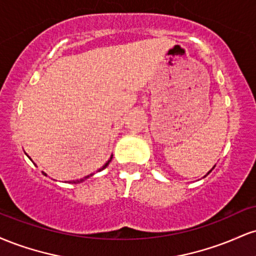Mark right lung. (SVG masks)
Instances as JSON below:
<instances>
[{
	"mask_svg": "<svg viewBox=\"0 0 256 256\" xmlns=\"http://www.w3.org/2000/svg\"><path fill=\"white\" fill-rule=\"evenodd\" d=\"M112 158H113V156H110V160H108V161H107V162H106V164H104V166H102V168H100V170H98V172H100V171H102V170H104V168H106V167H107L108 165H110V162ZM43 174H44V176H46V173H44V172H43ZM91 176H92V174H89V176H86V177H84V178L79 179V180H73V183H76V184H77V183H80V182H83V180H85V179H88V178H89V177H91Z\"/></svg>",
	"mask_w": 256,
	"mask_h": 256,
	"instance_id": "1",
	"label": "right lung"
}]
</instances>
